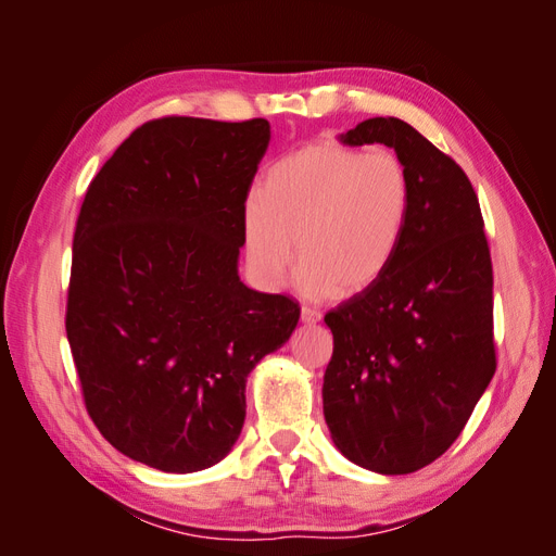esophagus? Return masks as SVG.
Listing matches in <instances>:
<instances>
[{"mask_svg":"<svg viewBox=\"0 0 556 556\" xmlns=\"http://www.w3.org/2000/svg\"><path fill=\"white\" fill-rule=\"evenodd\" d=\"M301 319H304V323H308V325H315V323H319V319H323V313H319L317 308L304 306V308H301Z\"/></svg>","mask_w":556,"mask_h":556,"instance_id":"34e87169","label":"esophagus"}]
</instances>
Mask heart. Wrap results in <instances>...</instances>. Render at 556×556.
Listing matches in <instances>:
<instances>
[{
  "instance_id": "1",
  "label": "heart",
  "mask_w": 556,
  "mask_h": 556,
  "mask_svg": "<svg viewBox=\"0 0 556 556\" xmlns=\"http://www.w3.org/2000/svg\"><path fill=\"white\" fill-rule=\"evenodd\" d=\"M410 176L392 150L359 153L319 141L268 166L243 208L248 266L264 285H280L301 262L311 296H355L387 274L410 213Z\"/></svg>"
}]
</instances>
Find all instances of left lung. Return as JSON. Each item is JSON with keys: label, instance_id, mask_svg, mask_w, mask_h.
I'll return each mask as SVG.
<instances>
[{"label": "left lung", "instance_id": "obj_1", "mask_svg": "<svg viewBox=\"0 0 556 556\" xmlns=\"http://www.w3.org/2000/svg\"><path fill=\"white\" fill-rule=\"evenodd\" d=\"M341 141L394 148L413 194L387 274L325 315V419L350 462L403 476L457 441L496 371L490 243L468 176L415 127L368 117Z\"/></svg>", "mask_w": 556, "mask_h": 556}]
</instances>
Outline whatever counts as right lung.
Listing matches in <instances>:
<instances>
[{"instance_id": "add662e5", "label": "right lung", "mask_w": 556, "mask_h": 556, "mask_svg": "<svg viewBox=\"0 0 556 556\" xmlns=\"http://www.w3.org/2000/svg\"><path fill=\"white\" fill-rule=\"evenodd\" d=\"M271 127L166 115L134 129L76 220L66 339L94 427L166 473L223 462L245 378L299 304L239 278L243 208Z\"/></svg>"}]
</instances>
